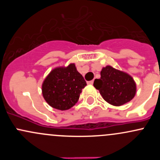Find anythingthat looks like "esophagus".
Returning <instances> with one entry per match:
<instances>
[{"label": "esophagus", "mask_w": 160, "mask_h": 160, "mask_svg": "<svg viewBox=\"0 0 160 160\" xmlns=\"http://www.w3.org/2000/svg\"><path fill=\"white\" fill-rule=\"evenodd\" d=\"M88 83H89V84H93V80H90V81H88Z\"/></svg>", "instance_id": "1"}]
</instances>
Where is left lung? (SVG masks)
<instances>
[{"label": "left lung", "mask_w": 160, "mask_h": 160, "mask_svg": "<svg viewBox=\"0 0 160 160\" xmlns=\"http://www.w3.org/2000/svg\"><path fill=\"white\" fill-rule=\"evenodd\" d=\"M93 86L104 100L114 106L130 101L136 93V85L130 75L111 66L101 71V78L95 79Z\"/></svg>", "instance_id": "left-lung-1"}]
</instances>
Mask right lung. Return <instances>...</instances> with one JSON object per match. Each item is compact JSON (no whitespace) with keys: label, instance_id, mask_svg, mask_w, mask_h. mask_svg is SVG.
<instances>
[{"label":"right lung","instance_id":"add662e5","mask_svg":"<svg viewBox=\"0 0 160 160\" xmlns=\"http://www.w3.org/2000/svg\"><path fill=\"white\" fill-rule=\"evenodd\" d=\"M87 85L75 64L58 67L50 72L42 83V95L51 107L68 110L78 101L82 89Z\"/></svg>","mask_w":160,"mask_h":160}]
</instances>
